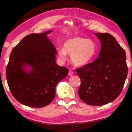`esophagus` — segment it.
<instances>
[{"instance_id": "esophagus-1", "label": "esophagus", "mask_w": 132, "mask_h": 132, "mask_svg": "<svg viewBox=\"0 0 132 132\" xmlns=\"http://www.w3.org/2000/svg\"><path fill=\"white\" fill-rule=\"evenodd\" d=\"M73 74H74V73H73V72L71 70H69V73H68V75H69V76H72V75H73Z\"/></svg>"}]
</instances>
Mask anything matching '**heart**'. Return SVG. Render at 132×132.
I'll list each match as a JSON object with an SVG mask.
<instances>
[{
	"label": "heart",
	"mask_w": 132,
	"mask_h": 132,
	"mask_svg": "<svg viewBox=\"0 0 132 132\" xmlns=\"http://www.w3.org/2000/svg\"><path fill=\"white\" fill-rule=\"evenodd\" d=\"M97 52V46L94 40L76 37L66 40L63 47L58 49L57 55L61 61H65L68 54L73 64L81 67L90 63Z\"/></svg>",
	"instance_id": "obj_1"
}]
</instances>
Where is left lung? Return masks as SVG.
Masks as SVG:
<instances>
[{"instance_id": "1", "label": "left lung", "mask_w": 132, "mask_h": 132, "mask_svg": "<svg viewBox=\"0 0 132 132\" xmlns=\"http://www.w3.org/2000/svg\"><path fill=\"white\" fill-rule=\"evenodd\" d=\"M101 42L95 61L76 69L81 79L78 91L85 103L101 106L112 102L121 93L128 75L125 50L112 35L94 33Z\"/></svg>"}]
</instances>
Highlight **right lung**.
I'll return each mask as SVG.
<instances>
[{"label":"right lung","instance_id":"1","mask_svg":"<svg viewBox=\"0 0 132 132\" xmlns=\"http://www.w3.org/2000/svg\"><path fill=\"white\" fill-rule=\"evenodd\" d=\"M31 34L23 38L12 51L6 68L10 90L18 102L32 108H42L54 99L58 82L69 70L56 63V50L47 35Z\"/></svg>","mask_w":132,"mask_h":132}]
</instances>
